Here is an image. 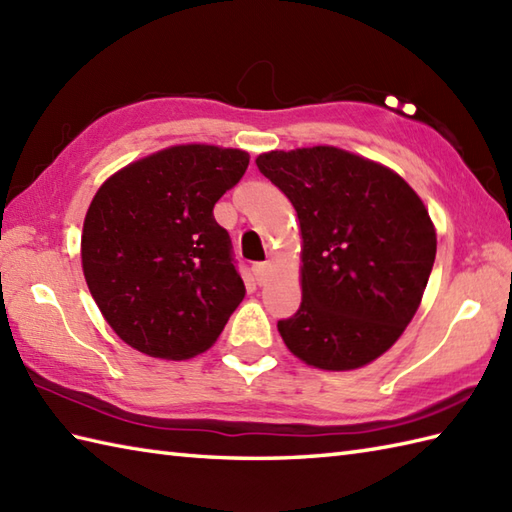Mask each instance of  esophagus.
Returning <instances> with one entry per match:
<instances>
[{"label":"esophagus","mask_w":512,"mask_h":512,"mask_svg":"<svg viewBox=\"0 0 512 512\" xmlns=\"http://www.w3.org/2000/svg\"><path fill=\"white\" fill-rule=\"evenodd\" d=\"M253 275H255V281L259 286H264L266 281H268V277H270V264L266 262V264H255L253 266Z\"/></svg>","instance_id":"1"}]
</instances>
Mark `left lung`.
<instances>
[{
	"label": "left lung",
	"mask_w": 512,
	"mask_h": 512,
	"mask_svg": "<svg viewBox=\"0 0 512 512\" xmlns=\"http://www.w3.org/2000/svg\"><path fill=\"white\" fill-rule=\"evenodd\" d=\"M255 162L295 206L301 233V306L277 323L281 339L328 372L376 361L418 312L436 262L427 206L394 169L332 145Z\"/></svg>",
	"instance_id": "obj_1"
}]
</instances>
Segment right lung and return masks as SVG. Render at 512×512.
<instances>
[{"label":"right lung","instance_id":"right-lung-1","mask_svg":"<svg viewBox=\"0 0 512 512\" xmlns=\"http://www.w3.org/2000/svg\"><path fill=\"white\" fill-rule=\"evenodd\" d=\"M250 156L217 145H173L129 162L90 202L81 266L121 339L154 358L187 361L222 334L246 288L213 206Z\"/></svg>","mask_w":512,"mask_h":512}]
</instances>
